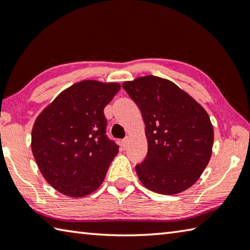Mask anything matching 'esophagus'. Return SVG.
Listing matches in <instances>:
<instances>
[{
	"mask_svg": "<svg viewBox=\"0 0 250 250\" xmlns=\"http://www.w3.org/2000/svg\"><path fill=\"white\" fill-rule=\"evenodd\" d=\"M126 146H127V139H123V141H122V147L125 149Z\"/></svg>",
	"mask_w": 250,
	"mask_h": 250,
	"instance_id": "obj_1",
	"label": "esophagus"
}]
</instances>
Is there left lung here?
<instances>
[{
    "label": "left lung",
    "mask_w": 250,
    "mask_h": 250,
    "mask_svg": "<svg viewBox=\"0 0 250 250\" xmlns=\"http://www.w3.org/2000/svg\"><path fill=\"white\" fill-rule=\"evenodd\" d=\"M123 87L145 123L148 152L136 166L139 180L159 194L180 193L199 180L212 156L214 130L208 112L172 81L145 76Z\"/></svg>",
    "instance_id": "obj_1"
}]
</instances>
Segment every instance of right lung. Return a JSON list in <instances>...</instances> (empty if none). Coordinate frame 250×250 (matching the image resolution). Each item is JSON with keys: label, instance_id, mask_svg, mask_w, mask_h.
<instances>
[{"label": "right lung", "instance_id": "1", "mask_svg": "<svg viewBox=\"0 0 250 250\" xmlns=\"http://www.w3.org/2000/svg\"><path fill=\"white\" fill-rule=\"evenodd\" d=\"M117 82L82 80L42 109L32 129V151L42 177L60 193L82 198L102 185L118 146L105 135L103 109Z\"/></svg>", "mask_w": 250, "mask_h": 250}]
</instances>
